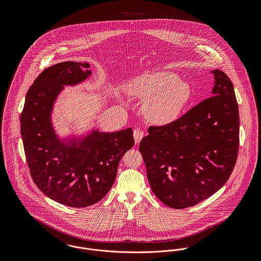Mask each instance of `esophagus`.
<instances>
[{
    "label": "esophagus",
    "mask_w": 261,
    "mask_h": 261,
    "mask_svg": "<svg viewBox=\"0 0 261 261\" xmlns=\"http://www.w3.org/2000/svg\"><path fill=\"white\" fill-rule=\"evenodd\" d=\"M144 137H145L144 132H142V130L139 129V128L135 129V132H134V138H135L136 144H140V142L142 141V139H143Z\"/></svg>",
    "instance_id": "1"
}]
</instances>
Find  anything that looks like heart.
Masks as SVG:
<instances>
[{
    "instance_id": "1",
    "label": "heart",
    "mask_w": 261,
    "mask_h": 261,
    "mask_svg": "<svg viewBox=\"0 0 261 261\" xmlns=\"http://www.w3.org/2000/svg\"><path fill=\"white\" fill-rule=\"evenodd\" d=\"M128 93L142 99L144 113L150 122L168 124L176 120L191 97L190 85L170 71H155L135 78Z\"/></svg>"
}]
</instances>
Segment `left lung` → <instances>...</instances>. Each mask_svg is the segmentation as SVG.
I'll return each instance as SVG.
<instances>
[{"label": "left lung", "mask_w": 261, "mask_h": 261, "mask_svg": "<svg viewBox=\"0 0 261 261\" xmlns=\"http://www.w3.org/2000/svg\"><path fill=\"white\" fill-rule=\"evenodd\" d=\"M212 96L177 120L149 126L140 144L151 191L174 209L192 207L228 181L239 149V112L234 87L212 70Z\"/></svg>", "instance_id": "obj_1"}]
</instances>
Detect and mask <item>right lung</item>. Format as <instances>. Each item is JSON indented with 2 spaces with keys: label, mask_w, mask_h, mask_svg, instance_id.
Masks as SVG:
<instances>
[{
  "label": "right lung",
  "mask_w": 261,
  "mask_h": 261,
  "mask_svg": "<svg viewBox=\"0 0 261 261\" xmlns=\"http://www.w3.org/2000/svg\"><path fill=\"white\" fill-rule=\"evenodd\" d=\"M87 62L65 61L43 70L29 88L21 113L27 164L39 190L73 208L99 202L112 189L122 155L133 148L130 127L114 133L92 129L60 140L52 125L53 106L64 85H76L91 71Z\"/></svg>",
  "instance_id": "add662e5"
}]
</instances>
